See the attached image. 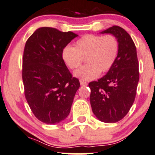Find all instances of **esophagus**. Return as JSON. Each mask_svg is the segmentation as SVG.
Returning a JSON list of instances; mask_svg holds the SVG:
<instances>
[{
    "label": "esophagus",
    "instance_id": "obj_1",
    "mask_svg": "<svg viewBox=\"0 0 155 155\" xmlns=\"http://www.w3.org/2000/svg\"><path fill=\"white\" fill-rule=\"evenodd\" d=\"M80 84H81V86H87L88 84L86 81H82V80H80Z\"/></svg>",
    "mask_w": 155,
    "mask_h": 155
}]
</instances>
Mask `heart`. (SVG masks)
<instances>
[{
  "label": "heart",
  "instance_id": "1",
  "mask_svg": "<svg viewBox=\"0 0 155 155\" xmlns=\"http://www.w3.org/2000/svg\"><path fill=\"white\" fill-rule=\"evenodd\" d=\"M118 53L119 42L115 36L87 34L76 42L75 47H64L61 56L71 70L79 68L84 58L87 64L74 74L80 79L90 81L96 79L100 73L109 71L116 61Z\"/></svg>",
  "mask_w": 155,
  "mask_h": 155
}]
</instances>
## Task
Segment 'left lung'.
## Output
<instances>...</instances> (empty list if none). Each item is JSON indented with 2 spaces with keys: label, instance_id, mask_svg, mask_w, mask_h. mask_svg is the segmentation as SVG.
Returning <instances> with one entry per match:
<instances>
[{
  "label": "left lung",
  "instance_id": "obj_1",
  "mask_svg": "<svg viewBox=\"0 0 155 155\" xmlns=\"http://www.w3.org/2000/svg\"><path fill=\"white\" fill-rule=\"evenodd\" d=\"M101 34H111L119 42L118 56L109 71L97 81L89 84L90 103L99 120L115 123L126 116L134 103L140 79L136 46L130 34L118 25Z\"/></svg>",
  "mask_w": 155,
  "mask_h": 155
}]
</instances>
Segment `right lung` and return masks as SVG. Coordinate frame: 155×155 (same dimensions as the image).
<instances>
[{
  "mask_svg": "<svg viewBox=\"0 0 155 155\" xmlns=\"http://www.w3.org/2000/svg\"><path fill=\"white\" fill-rule=\"evenodd\" d=\"M78 35L41 27L25 43L22 79L29 107L38 120L55 124L69 114L79 79L73 77L61 56L62 50Z\"/></svg>",
  "mask_w": 155,
  "mask_h": 155,
  "instance_id": "1",
  "label": "right lung"
}]
</instances>
